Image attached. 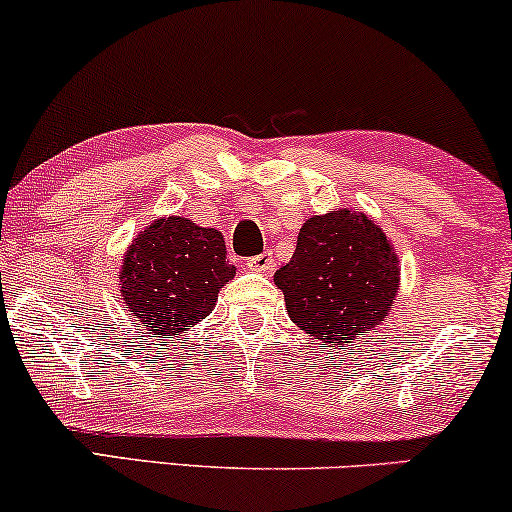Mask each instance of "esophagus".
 Returning a JSON list of instances; mask_svg holds the SVG:
<instances>
[{
  "label": "esophagus",
  "instance_id": "34e87169",
  "mask_svg": "<svg viewBox=\"0 0 512 512\" xmlns=\"http://www.w3.org/2000/svg\"><path fill=\"white\" fill-rule=\"evenodd\" d=\"M271 264H274V257H271V252H262V255L250 257L248 269L250 271H260V274H264V271L271 269Z\"/></svg>",
  "mask_w": 512,
  "mask_h": 512
}]
</instances>
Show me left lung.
I'll use <instances>...</instances> for the list:
<instances>
[{"label":"left lung","instance_id":"obj_1","mask_svg":"<svg viewBox=\"0 0 512 512\" xmlns=\"http://www.w3.org/2000/svg\"><path fill=\"white\" fill-rule=\"evenodd\" d=\"M399 276V255L385 231L366 212L342 208L302 224L274 283L300 331L345 349L378 333L399 295Z\"/></svg>","mask_w":512,"mask_h":512}]
</instances>
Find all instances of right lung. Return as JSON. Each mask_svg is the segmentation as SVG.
<instances>
[{
	"label": "right lung",
	"mask_w": 512,
	"mask_h": 512,
	"mask_svg": "<svg viewBox=\"0 0 512 512\" xmlns=\"http://www.w3.org/2000/svg\"><path fill=\"white\" fill-rule=\"evenodd\" d=\"M236 276L222 231L189 217H160L129 243L118 271L120 300L153 338L191 331Z\"/></svg>",
	"instance_id": "add662e5"
}]
</instances>
